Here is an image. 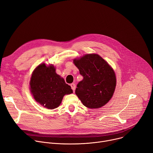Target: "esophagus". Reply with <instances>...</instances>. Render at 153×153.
<instances>
[{"label":"esophagus","instance_id":"esophagus-1","mask_svg":"<svg viewBox=\"0 0 153 153\" xmlns=\"http://www.w3.org/2000/svg\"><path fill=\"white\" fill-rule=\"evenodd\" d=\"M70 86H71V88H72V89L73 91L74 92V91H75V88H76V86H75V85L74 83H72V84H70Z\"/></svg>","mask_w":153,"mask_h":153}]
</instances>
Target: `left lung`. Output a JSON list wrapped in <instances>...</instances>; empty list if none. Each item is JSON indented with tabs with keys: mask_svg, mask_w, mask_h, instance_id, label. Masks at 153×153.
<instances>
[{
	"mask_svg": "<svg viewBox=\"0 0 153 153\" xmlns=\"http://www.w3.org/2000/svg\"><path fill=\"white\" fill-rule=\"evenodd\" d=\"M83 79L77 85L75 94L85 107L98 108L112 97L116 87L113 68L99 55L86 54L74 61Z\"/></svg>",
	"mask_w": 153,
	"mask_h": 153,
	"instance_id": "obj_1",
	"label": "left lung"
}]
</instances>
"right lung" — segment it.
Here are the masks:
<instances>
[{"instance_id": "obj_1", "label": "right lung", "mask_w": 153, "mask_h": 153, "mask_svg": "<svg viewBox=\"0 0 153 153\" xmlns=\"http://www.w3.org/2000/svg\"><path fill=\"white\" fill-rule=\"evenodd\" d=\"M30 86L35 100L48 109L58 107L64 96L73 92L71 87L56 73L53 65H39L33 72Z\"/></svg>"}]
</instances>
